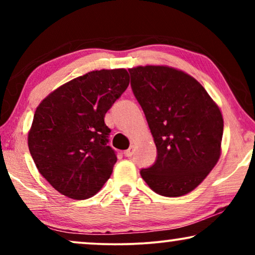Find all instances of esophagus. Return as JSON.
<instances>
[{
	"label": "esophagus",
	"mask_w": 255,
	"mask_h": 255,
	"mask_svg": "<svg viewBox=\"0 0 255 255\" xmlns=\"http://www.w3.org/2000/svg\"><path fill=\"white\" fill-rule=\"evenodd\" d=\"M132 154H133V148L132 147L127 149V151H124V155L127 156V158H130V156H132Z\"/></svg>",
	"instance_id": "34e87169"
}]
</instances>
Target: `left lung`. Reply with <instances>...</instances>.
<instances>
[{
	"instance_id": "1",
	"label": "left lung",
	"mask_w": 255,
	"mask_h": 255,
	"mask_svg": "<svg viewBox=\"0 0 255 255\" xmlns=\"http://www.w3.org/2000/svg\"><path fill=\"white\" fill-rule=\"evenodd\" d=\"M128 73L156 146L155 162L141 177L162 196L190 193L221 156V110L200 82L177 69L139 66Z\"/></svg>"
}]
</instances>
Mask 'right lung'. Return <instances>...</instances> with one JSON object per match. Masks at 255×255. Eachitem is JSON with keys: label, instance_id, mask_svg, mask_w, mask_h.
I'll return each instance as SVG.
<instances>
[{"label": "right lung", "instance_id": "1", "mask_svg": "<svg viewBox=\"0 0 255 255\" xmlns=\"http://www.w3.org/2000/svg\"><path fill=\"white\" fill-rule=\"evenodd\" d=\"M127 69H101L51 93L37 108L27 137L38 170L59 193L74 200L95 195L113 173L116 152L104 116L127 90Z\"/></svg>", "mask_w": 255, "mask_h": 255}]
</instances>
